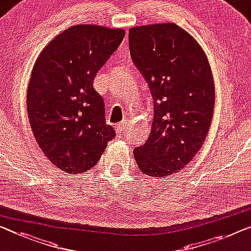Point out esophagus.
I'll return each mask as SVG.
<instances>
[{
    "instance_id": "obj_1",
    "label": "esophagus",
    "mask_w": 251,
    "mask_h": 251,
    "mask_svg": "<svg viewBox=\"0 0 251 251\" xmlns=\"http://www.w3.org/2000/svg\"><path fill=\"white\" fill-rule=\"evenodd\" d=\"M125 129V125L124 124H117L115 125V130L117 133H123V130Z\"/></svg>"
}]
</instances>
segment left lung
<instances>
[{"label": "left lung", "mask_w": 251, "mask_h": 251, "mask_svg": "<svg viewBox=\"0 0 251 251\" xmlns=\"http://www.w3.org/2000/svg\"><path fill=\"white\" fill-rule=\"evenodd\" d=\"M128 40L154 100L151 133L134 158L143 174L166 177L192 161L206 140L215 101L212 70L200 44L174 22L130 28Z\"/></svg>", "instance_id": "obj_1"}]
</instances>
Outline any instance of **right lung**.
<instances>
[{
	"label": "right lung",
	"instance_id": "1",
	"mask_svg": "<svg viewBox=\"0 0 251 251\" xmlns=\"http://www.w3.org/2000/svg\"><path fill=\"white\" fill-rule=\"evenodd\" d=\"M124 36L123 29L75 25L36 59L27 92L29 123L44 154L66 174L96 166L116 136L93 80Z\"/></svg>",
	"mask_w": 251,
	"mask_h": 251
}]
</instances>
